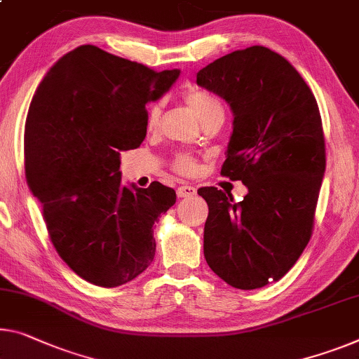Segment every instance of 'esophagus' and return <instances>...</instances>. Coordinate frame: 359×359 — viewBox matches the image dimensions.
<instances>
[{"mask_svg": "<svg viewBox=\"0 0 359 359\" xmlns=\"http://www.w3.org/2000/svg\"><path fill=\"white\" fill-rule=\"evenodd\" d=\"M176 194L178 197H194L197 194V189L194 186H189V184H181L178 189H176Z\"/></svg>", "mask_w": 359, "mask_h": 359, "instance_id": "1", "label": "esophagus"}]
</instances>
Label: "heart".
Returning a JSON list of instances; mask_svg holds the SVG:
<instances>
[{
    "mask_svg": "<svg viewBox=\"0 0 359 359\" xmlns=\"http://www.w3.org/2000/svg\"><path fill=\"white\" fill-rule=\"evenodd\" d=\"M184 99H186L187 106L192 109V112L196 114V117L201 120L202 123H207L215 118L224 120L223 104L217 96L212 95V93H207L202 90H191L186 93ZM161 114H162L161 104L158 102L154 104V106L149 109V114H147L149 126H156L158 123ZM173 168L181 175H192L197 168V162L192 156H187V154H180V156L175 158Z\"/></svg>",
    "mask_w": 359,
    "mask_h": 359,
    "instance_id": "1",
    "label": "heart"
}]
</instances>
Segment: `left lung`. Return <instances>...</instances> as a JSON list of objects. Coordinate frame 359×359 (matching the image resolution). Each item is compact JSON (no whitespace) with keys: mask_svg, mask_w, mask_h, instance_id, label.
Instances as JSON below:
<instances>
[{"mask_svg":"<svg viewBox=\"0 0 359 359\" xmlns=\"http://www.w3.org/2000/svg\"><path fill=\"white\" fill-rule=\"evenodd\" d=\"M197 85L233 110L222 175L249 189L241 202L217 187L198 189L208 203L203 255L226 284L260 289L283 278L310 242L326 170L318 102L289 60L264 46L213 60Z\"/></svg>","mask_w":359,"mask_h":359,"instance_id":"8db88e82","label":"left lung"}]
</instances>
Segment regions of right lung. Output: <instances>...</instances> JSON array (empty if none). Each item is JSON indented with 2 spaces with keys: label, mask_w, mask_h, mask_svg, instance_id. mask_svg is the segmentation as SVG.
Wrapping results in <instances>:
<instances>
[{
  "label": "right lung",
  "mask_w": 359,
  "mask_h": 359,
  "mask_svg": "<svg viewBox=\"0 0 359 359\" xmlns=\"http://www.w3.org/2000/svg\"><path fill=\"white\" fill-rule=\"evenodd\" d=\"M180 70L156 72L83 45L60 57L38 85L25 122V176L43 205L59 257L88 283H130L156 255L154 224L175 205L157 181L126 187L120 152L140 147L146 104L157 101Z\"/></svg>",
  "instance_id": "right-lung-1"
}]
</instances>
